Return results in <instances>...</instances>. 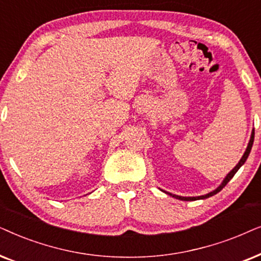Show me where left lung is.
Segmentation results:
<instances>
[{
  "instance_id": "8db88e82",
  "label": "left lung",
  "mask_w": 261,
  "mask_h": 261,
  "mask_svg": "<svg viewBox=\"0 0 261 261\" xmlns=\"http://www.w3.org/2000/svg\"><path fill=\"white\" fill-rule=\"evenodd\" d=\"M253 142H254V130L252 131V135H251V140H249V143H248V145H247V149H246V151H245L244 156H242L241 160H240L238 165H236V166L234 167V168H232V171L229 172V174H228L227 176H225L224 180H223V181H222L221 185L218 186L216 190H214L213 192L207 193V194H205V196H199V197H181V196H176V194H172V193H168V192H166V193H168L169 196H172V197L176 198V199H180V200H186V201H190V200H197V199H205V198H209V197H211V196H214V194L218 193V192H220V191H221L222 189H223V187H224L225 185H227V184H228L229 181H230V179L232 178V176L235 175V173L239 171V169H240V167H241V166L244 165V163L246 162V160H247L248 155H249V152H251V149H252Z\"/></svg>"
}]
</instances>
